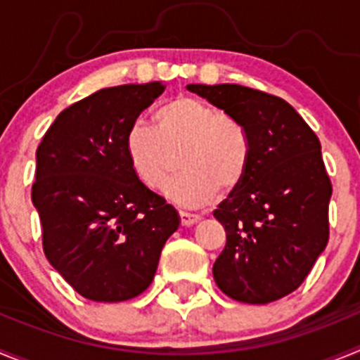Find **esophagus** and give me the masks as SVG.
<instances>
[{
    "label": "esophagus",
    "mask_w": 360,
    "mask_h": 360,
    "mask_svg": "<svg viewBox=\"0 0 360 360\" xmlns=\"http://www.w3.org/2000/svg\"><path fill=\"white\" fill-rule=\"evenodd\" d=\"M198 219H200L198 214H191V212L180 211V224H182L184 227H191V225H195Z\"/></svg>",
    "instance_id": "obj_1"
}]
</instances>
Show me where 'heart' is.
<instances>
[{
  "instance_id": "1",
  "label": "heart",
  "mask_w": 360,
  "mask_h": 360,
  "mask_svg": "<svg viewBox=\"0 0 360 360\" xmlns=\"http://www.w3.org/2000/svg\"><path fill=\"white\" fill-rule=\"evenodd\" d=\"M126 157L148 189H162L173 171V155L184 173L165 193L184 207L211 202L218 189H236L250 158L249 135L238 120L195 97H176L155 113V129L136 120L126 133Z\"/></svg>"
}]
</instances>
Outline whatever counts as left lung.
<instances>
[{
    "mask_svg": "<svg viewBox=\"0 0 360 360\" xmlns=\"http://www.w3.org/2000/svg\"><path fill=\"white\" fill-rule=\"evenodd\" d=\"M241 124L250 158L243 180L214 218L227 243L212 266L229 297L266 304L304 281L328 243L332 184L321 142L283 98L240 84H187Z\"/></svg>",
    "mask_w": 360,
    "mask_h": 360,
    "instance_id": "8db88e82",
    "label": "left lung"
}]
</instances>
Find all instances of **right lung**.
<instances>
[{
  "mask_svg": "<svg viewBox=\"0 0 360 360\" xmlns=\"http://www.w3.org/2000/svg\"><path fill=\"white\" fill-rule=\"evenodd\" d=\"M160 81L104 88L61 111L36 151L32 202L50 265L82 297L119 303L151 285L176 209L139 182L126 157L129 126Z\"/></svg>",
  "mask_w": 360,
  "mask_h": 360,
  "instance_id": "1",
  "label": "right lung"
}]
</instances>
